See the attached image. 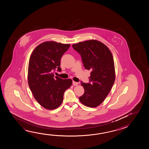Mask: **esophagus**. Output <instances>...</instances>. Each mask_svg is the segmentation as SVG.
Segmentation results:
<instances>
[{"label":"esophagus","mask_w":149,"mask_h":149,"mask_svg":"<svg viewBox=\"0 0 149 149\" xmlns=\"http://www.w3.org/2000/svg\"><path fill=\"white\" fill-rule=\"evenodd\" d=\"M73 85L74 86H77V85H78V83L73 81Z\"/></svg>","instance_id":"34e87169"}]
</instances>
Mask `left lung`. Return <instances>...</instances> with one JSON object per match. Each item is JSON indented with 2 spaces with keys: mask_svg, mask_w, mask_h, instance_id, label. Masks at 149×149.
<instances>
[{
  "mask_svg": "<svg viewBox=\"0 0 149 149\" xmlns=\"http://www.w3.org/2000/svg\"><path fill=\"white\" fill-rule=\"evenodd\" d=\"M72 47L81 54L85 68L91 71L90 82L81 81L85 91L79 99L87 107H97L104 101L115 82L112 53L106 45L96 40L79 42Z\"/></svg>",
  "mask_w": 149,
  "mask_h": 149,
  "instance_id": "8db88e82",
  "label": "left lung"
}]
</instances>
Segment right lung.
<instances>
[{"label":"right lung","instance_id":"obj_1","mask_svg":"<svg viewBox=\"0 0 149 149\" xmlns=\"http://www.w3.org/2000/svg\"><path fill=\"white\" fill-rule=\"evenodd\" d=\"M70 47L54 41L43 42L32 53L29 60L28 80L34 98L48 110L55 109L62 103L64 93L72 84L71 79L54 76L61 71V58Z\"/></svg>","mask_w":149,"mask_h":149}]
</instances>
